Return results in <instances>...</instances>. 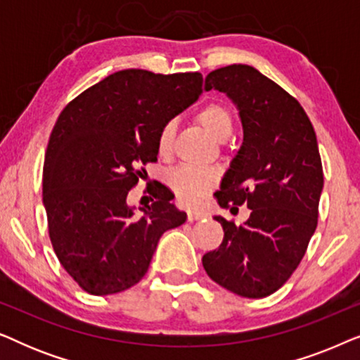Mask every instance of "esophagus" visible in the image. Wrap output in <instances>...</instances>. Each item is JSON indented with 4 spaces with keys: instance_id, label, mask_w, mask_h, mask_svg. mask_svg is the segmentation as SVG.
I'll list each match as a JSON object with an SVG mask.
<instances>
[{
    "instance_id": "34e87169",
    "label": "esophagus",
    "mask_w": 360,
    "mask_h": 360,
    "mask_svg": "<svg viewBox=\"0 0 360 360\" xmlns=\"http://www.w3.org/2000/svg\"><path fill=\"white\" fill-rule=\"evenodd\" d=\"M203 211H196V210H188V221H198L205 218Z\"/></svg>"
}]
</instances>
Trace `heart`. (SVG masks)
Returning <instances> with one entry per match:
<instances>
[{"instance_id": "obj_1", "label": "heart", "mask_w": 360, "mask_h": 360, "mask_svg": "<svg viewBox=\"0 0 360 360\" xmlns=\"http://www.w3.org/2000/svg\"><path fill=\"white\" fill-rule=\"evenodd\" d=\"M196 121L216 141L228 139L231 132H233V115L221 103H210V105L201 108L198 115H196ZM174 136L175 122H164L159 132H157L155 139V147L159 155L165 157L170 154L172 144H174ZM169 184L172 190L175 191L176 198L184 201V203H193L201 195L206 193L210 188H213L216 184V174L211 170L196 169V167L191 165H181L170 172Z\"/></svg>"}]
</instances>
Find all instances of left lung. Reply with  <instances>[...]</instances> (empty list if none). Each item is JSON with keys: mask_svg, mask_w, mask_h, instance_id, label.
Returning <instances> with one entry per match:
<instances>
[{"mask_svg": "<svg viewBox=\"0 0 360 360\" xmlns=\"http://www.w3.org/2000/svg\"><path fill=\"white\" fill-rule=\"evenodd\" d=\"M226 93L239 110L244 141L216 200L248 205L244 224L214 216L224 231L201 259L211 280L245 298L272 295L302 262L318 226L323 165L313 124L302 105L250 65L208 73L205 90Z\"/></svg>", "mask_w": 360, "mask_h": 360, "instance_id": "obj_1", "label": "left lung"}]
</instances>
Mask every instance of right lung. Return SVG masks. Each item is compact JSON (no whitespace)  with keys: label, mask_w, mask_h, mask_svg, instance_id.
<instances>
[{"label":"right lung","mask_w":360,"mask_h":360,"mask_svg":"<svg viewBox=\"0 0 360 360\" xmlns=\"http://www.w3.org/2000/svg\"><path fill=\"white\" fill-rule=\"evenodd\" d=\"M198 72L121 70L63 108L44 160L42 201L62 267L85 292H124L144 277L160 236L184 224L170 191L157 185L141 216L127 205L139 165L157 160L164 122L201 95Z\"/></svg>","instance_id":"right-lung-1"}]
</instances>
